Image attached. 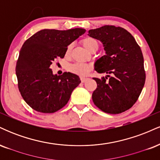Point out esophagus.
Listing matches in <instances>:
<instances>
[{
    "mask_svg": "<svg viewBox=\"0 0 160 160\" xmlns=\"http://www.w3.org/2000/svg\"><path fill=\"white\" fill-rule=\"evenodd\" d=\"M89 80V78H82V77L80 78V80H81L82 82H85L86 80Z\"/></svg>",
    "mask_w": 160,
    "mask_h": 160,
    "instance_id": "34e87169",
    "label": "esophagus"
}]
</instances>
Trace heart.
<instances>
[{
    "label": "heart",
    "instance_id": "b5f03b06",
    "mask_svg": "<svg viewBox=\"0 0 160 160\" xmlns=\"http://www.w3.org/2000/svg\"><path fill=\"white\" fill-rule=\"evenodd\" d=\"M82 46L84 47V48L87 49L88 51L92 47H94V46H98V42L96 41V40L93 39L92 38H84L83 40H82L81 41ZM70 50H71V47H68L66 49V55H69ZM91 70V66L88 64L85 63H74L68 67V71L70 72L73 73L79 76H85V75L89 74V72Z\"/></svg>",
    "mask_w": 160,
    "mask_h": 160
}]
</instances>
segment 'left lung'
Segmentation results:
<instances>
[{
	"mask_svg": "<svg viewBox=\"0 0 160 160\" xmlns=\"http://www.w3.org/2000/svg\"><path fill=\"white\" fill-rule=\"evenodd\" d=\"M91 38L103 43L106 54L95 63L98 73H106L97 82L92 101L99 109L111 114L127 111L137 102L144 86L146 74L142 52L126 29L104 25L89 31Z\"/></svg>",
	"mask_w": 160,
	"mask_h": 160,
	"instance_id": "1",
	"label": "left lung"
}]
</instances>
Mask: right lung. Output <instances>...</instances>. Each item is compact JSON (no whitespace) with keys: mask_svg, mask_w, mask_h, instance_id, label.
Instances as JSON below:
<instances>
[{"mask_svg":"<svg viewBox=\"0 0 160 160\" xmlns=\"http://www.w3.org/2000/svg\"><path fill=\"white\" fill-rule=\"evenodd\" d=\"M83 28L43 29L25 40L16 62L18 87L25 102L34 111L52 113L62 109L80 83L78 75H53L50 66L64 58L68 46L83 34Z\"/></svg>","mask_w":160,"mask_h":160,"instance_id":"obj_1","label":"right lung"}]
</instances>
